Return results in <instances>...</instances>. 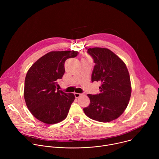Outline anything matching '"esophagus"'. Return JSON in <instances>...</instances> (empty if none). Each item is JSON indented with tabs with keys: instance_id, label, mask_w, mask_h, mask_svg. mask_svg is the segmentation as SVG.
Returning <instances> with one entry per match:
<instances>
[{
	"instance_id": "34e87169",
	"label": "esophagus",
	"mask_w": 159,
	"mask_h": 159,
	"mask_svg": "<svg viewBox=\"0 0 159 159\" xmlns=\"http://www.w3.org/2000/svg\"><path fill=\"white\" fill-rule=\"evenodd\" d=\"M82 94H80V93H74V96H75V98H79Z\"/></svg>"
}]
</instances>
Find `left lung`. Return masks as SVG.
I'll list each match as a JSON object with an SVG mask.
<instances>
[{"mask_svg": "<svg viewBox=\"0 0 159 159\" xmlns=\"http://www.w3.org/2000/svg\"><path fill=\"white\" fill-rule=\"evenodd\" d=\"M95 63L92 82L99 81L100 93L87 94L90 104L83 109L89 118L106 123L120 117L126 108L131 93L130 77L123 61L107 48H89Z\"/></svg>", "mask_w": 159, "mask_h": 159, "instance_id": "1", "label": "left lung"}]
</instances>
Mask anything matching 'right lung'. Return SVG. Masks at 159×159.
Returning <instances> with one entry per match:
<instances>
[{"label":"right lung","instance_id":"right-lung-1","mask_svg":"<svg viewBox=\"0 0 159 159\" xmlns=\"http://www.w3.org/2000/svg\"><path fill=\"white\" fill-rule=\"evenodd\" d=\"M76 51L50 52L38 59L28 70L25 82L24 97L31 114L46 124L64 120L75 96L57 88V80L65 73L64 64L74 58Z\"/></svg>","mask_w":159,"mask_h":159}]
</instances>
